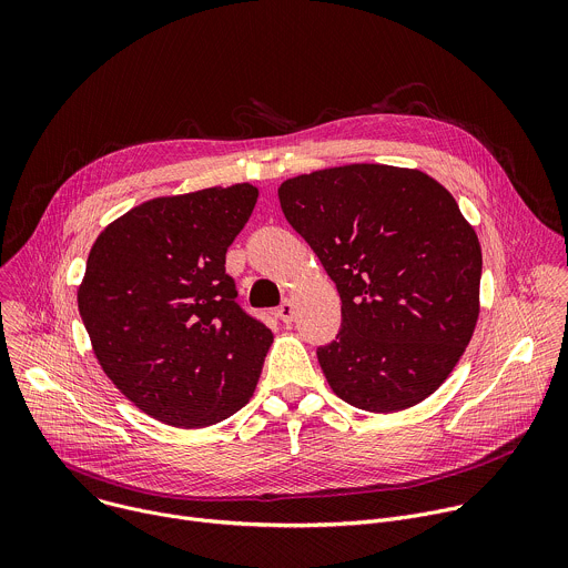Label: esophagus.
Wrapping results in <instances>:
<instances>
[{"instance_id":"34e87169","label":"esophagus","mask_w":568,"mask_h":568,"mask_svg":"<svg viewBox=\"0 0 568 568\" xmlns=\"http://www.w3.org/2000/svg\"><path fill=\"white\" fill-rule=\"evenodd\" d=\"M278 316L283 323H292L294 321V303L290 298H285L278 307Z\"/></svg>"}]
</instances>
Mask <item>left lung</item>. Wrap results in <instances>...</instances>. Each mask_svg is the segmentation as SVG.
Segmentation results:
<instances>
[{"label":"left lung","mask_w":568,"mask_h":568,"mask_svg":"<svg viewBox=\"0 0 568 568\" xmlns=\"http://www.w3.org/2000/svg\"><path fill=\"white\" fill-rule=\"evenodd\" d=\"M281 209L342 296L316 348L331 388L373 414L409 409L454 371L478 318L480 245L434 178L351 164L281 184Z\"/></svg>","instance_id":"left-lung-1"}]
</instances>
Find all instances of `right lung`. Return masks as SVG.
Wrapping results in <instances>:
<instances>
[{
	"mask_svg": "<svg viewBox=\"0 0 568 568\" xmlns=\"http://www.w3.org/2000/svg\"><path fill=\"white\" fill-rule=\"evenodd\" d=\"M258 200L252 184L148 200L97 237L78 287L94 355L136 407L173 427L245 407L272 331L235 303L226 250Z\"/></svg>",
	"mask_w": 568,
	"mask_h": 568,
	"instance_id": "obj_1",
	"label": "right lung"
}]
</instances>
